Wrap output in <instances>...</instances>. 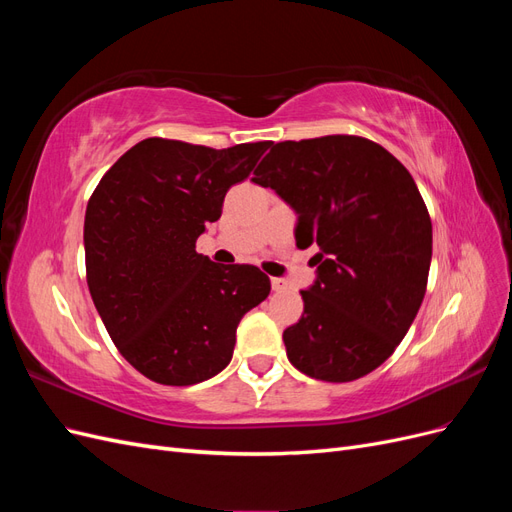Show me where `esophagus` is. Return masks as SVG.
Listing matches in <instances>:
<instances>
[{"label": "esophagus", "mask_w": 512, "mask_h": 512, "mask_svg": "<svg viewBox=\"0 0 512 512\" xmlns=\"http://www.w3.org/2000/svg\"><path fill=\"white\" fill-rule=\"evenodd\" d=\"M271 288H273L275 292H280V290L286 288V282L280 280V277H273V280H271Z\"/></svg>", "instance_id": "esophagus-1"}]
</instances>
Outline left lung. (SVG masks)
I'll return each instance as SVG.
<instances>
[{"instance_id":"1","label":"left lung","mask_w":512,"mask_h":512,"mask_svg":"<svg viewBox=\"0 0 512 512\" xmlns=\"http://www.w3.org/2000/svg\"><path fill=\"white\" fill-rule=\"evenodd\" d=\"M254 175L299 213L301 250H320L303 316L284 331L288 361L324 382L367 376L406 337L427 290L431 218L412 175L352 134L271 145Z\"/></svg>"}]
</instances>
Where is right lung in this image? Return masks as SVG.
<instances>
[{
	"mask_svg": "<svg viewBox=\"0 0 512 512\" xmlns=\"http://www.w3.org/2000/svg\"><path fill=\"white\" fill-rule=\"evenodd\" d=\"M271 141L213 149L145 138L106 170L85 213L91 299L136 371L166 386L209 380L230 363L237 327L269 297L252 265L198 254L230 185L250 177Z\"/></svg>",
	"mask_w": 512,
	"mask_h": 512,
	"instance_id": "right-lung-1",
	"label": "right lung"
}]
</instances>
